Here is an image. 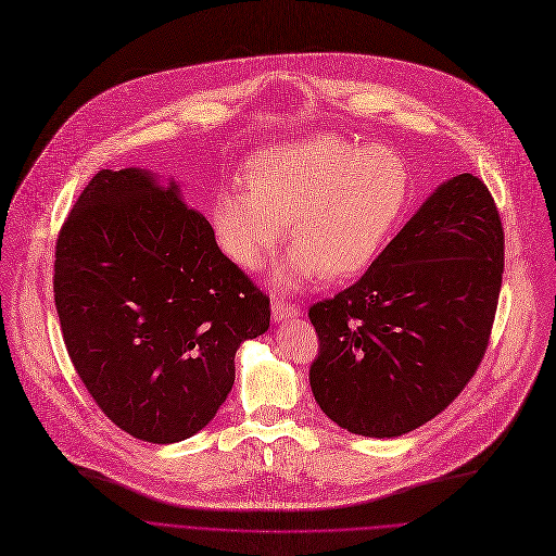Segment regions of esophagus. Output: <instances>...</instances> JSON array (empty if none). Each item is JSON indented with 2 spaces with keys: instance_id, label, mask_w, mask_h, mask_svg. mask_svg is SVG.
Segmentation results:
<instances>
[{
  "instance_id": "1",
  "label": "esophagus",
  "mask_w": 556,
  "mask_h": 556,
  "mask_svg": "<svg viewBox=\"0 0 556 556\" xmlns=\"http://www.w3.org/2000/svg\"><path fill=\"white\" fill-rule=\"evenodd\" d=\"M296 315V308L290 306L283 299H273V321L281 324L286 319H292Z\"/></svg>"
}]
</instances>
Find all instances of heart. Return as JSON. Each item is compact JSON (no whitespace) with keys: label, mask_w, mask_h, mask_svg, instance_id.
I'll return each mask as SVG.
<instances>
[{"label":"heart","mask_w":556,"mask_h":556,"mask_svg":"<svg viewBox=\"0 0 556 556\" xmlns=\"http://www.w3.org/2000/svg\"><path fill=\"white\" fill-rule=\"evenodd\" d=\"M241 184L213 201L217 243L237 266L257 270L288 222L294 250L275 270L283 288L317 275L328 283L359 275L392 237L410 197V173L396 153L334 132L260 148Z\"/></svg>","instance_id":"heart-1"}]
</instances>
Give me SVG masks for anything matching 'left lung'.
<instances>
[{"mask_svg": "<svg viewBox=\"0 0 556 556\" xmlns=\"http://www.w3.org/2000/svg\"><path fill=\"white\" fill-rule=\"evenodd\" d=\"M503 275V228L485 184L437 186L366 275L308 313L311 388L339 428L401 437L445 410L479 368Z\"/></svg>", "mask_w": 556, "mask_h": 556, "instance_id": "8db88e82", "label": "left lung"}]
</instances>
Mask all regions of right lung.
Masks as SVG:
<instances>
[{
  "mask_svg": "<svg viewBox=\"0 0 556 556\" xmlns=\"http://www.w3.org/2000/svg\"><path fill=\"white\" fill-rule=\"evenodd\" d=\"M55 306L68 357L135 439L177 443L217 415L235 352L270 328V299L215 241L179 184L99 170L62 226Z\"/></svg>",
  "mask_w": 556,
  "mask_h": 556,
  "instance_id": "obj_1",
  "label": "right lung"
}]
</instances>
